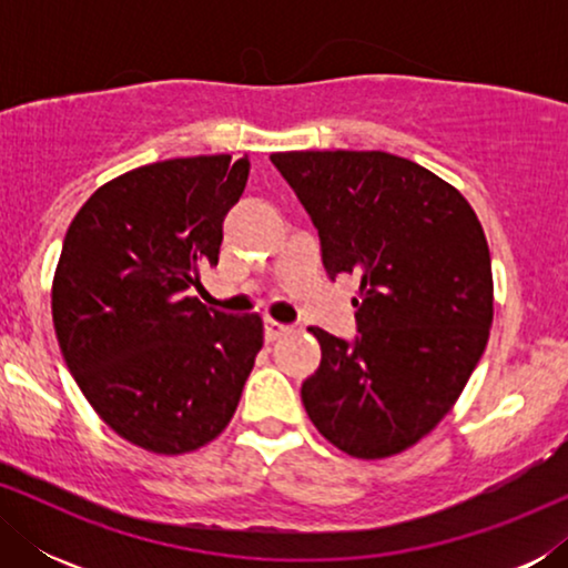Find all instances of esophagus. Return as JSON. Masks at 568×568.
Masks as SVG:
<instances>
[{
  "label": "esophagus",
  "instance_id": "esophagus-1",
  "mask_svg": "<svg viewBox=\"0 0 568 568\" xmlns=\"http://www.w3.org/2000/svg\"><path fill=\"white\" fill-rule=\"evenodd\" d=\"M286 331H290V328H286V325L276 323V321H271V317H266V321H263V336H266V341H276V338H282Z\"/></svg>",
  "mask_w": 568,
  "mask_h": 568
}]
</instances>
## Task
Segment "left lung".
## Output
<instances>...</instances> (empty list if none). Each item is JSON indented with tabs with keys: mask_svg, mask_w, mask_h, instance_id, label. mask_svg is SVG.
Returning a JSON list of instances; mask_svg holds the SVG:
<instances>
[{
	"mask_svg": "<svg viewBox=\"0 0 568 568\" xmlns=\"http://www.w3.org/2000/svg\"><path fill=\"white\" fill-rule=\"evenodd\" d=\"M321 237L331 278H359L354 341L310 328L321 367L302 383L310 422L377 460L437 426L484 354L491 255L463 193L390 152H276Z\"/></svg>",
	"mask_w": 568,
	"mask_h": 568,
	"instance_id": "left-lung-1",
	"label": "left lung"
}]
</instances>
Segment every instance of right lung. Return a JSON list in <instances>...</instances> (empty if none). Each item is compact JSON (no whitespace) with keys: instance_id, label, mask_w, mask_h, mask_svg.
Returning a JSON list of instances; mask_svg holds the SVG:
<instances>
[{"instance_id":"add662e5","label":"right lung","mask_w":568,"mask_h":568,"mask_svg":"<svg viewBox=\"0 0 568 568\" xmlns=\"http://www.w3.org/2000/svg\"><path fill=\"white\" fill-rule=\"evenodd\" d=\"M247 173V154L129 170L84 201L61 245L51 290L61 356L98 416L150 453L183 455L222 434L263 346L258 315L189 294L220 261Z\"/></svg>"}]
</instances>
